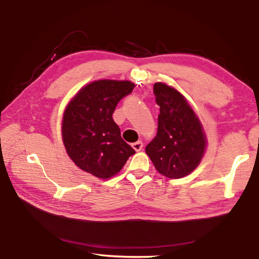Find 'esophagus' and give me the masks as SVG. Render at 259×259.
I'll return each mask as SVG.
<instances>
[{
    "mask_svg": "<svg viewBox=\"0 0 259 259\" xmlns=\"http://www.w3.org/2000/svg\"><path fill=\"white\" fill-rule=\"evenodd\" d=\"M132 147H133V149H134L135 151H140L143 149V147H144V144H143V142H136V143H134V144H132Z\"/></svg>",
    "mask_w": 259,
    "mask_h": 259,
    "instance_id": "obj_1",
    "label": "esophagus"
}]
</instances>
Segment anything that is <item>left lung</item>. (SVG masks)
Instances as JSON below:
<instances>
[{"label": "left lung", "mask_w": 259, "mask_h": 259, "mask_svg": "<svg viewBox=\"0 0 259 259\" xmlns=\"http://www.w3.org/2000/svg\"><path fill=\"white\" fill-rule=\"evenodd\" d=\"M160 106L156 136L146 147L156 170L178 179L189 175L205 152L206 138L202 124L186 98L164 83L153 85Z\"/></svg>", "instance_id": "1"}]
</instances>
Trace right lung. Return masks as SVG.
Segmentation results:
<instances>
[{
    "mask_svg": "<svg viewBox=\"0 0 259 259\" xmlns=\"http://www.w3.org/2000/svg\"><path fill=\"white\" fill-rule=\"evenodd\" d=\"M130 81L99 80L82 88L68 104L62 140L76 166L98 178L116 175L135 150L121 137L112 114L134 90Z\"/></svg>",
    "mask_w": 259,
    "mask_h": 259,
    "instance_id": "right-lung-1",
    "label": "right lung"
}]
</instances>
